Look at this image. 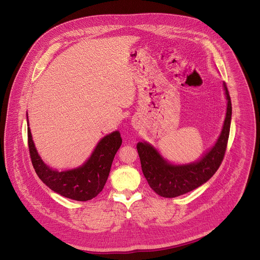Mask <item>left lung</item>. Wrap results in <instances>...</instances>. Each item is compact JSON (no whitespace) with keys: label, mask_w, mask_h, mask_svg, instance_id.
Masks as SVG:
<instances>
[{"label":"left lung","mask_w":260,"mask_h":260,"mask_svg":"<svg viewBox=\"0 0 260 260\" xmlns=\"http://www.w3.org/2000/svg\"><path fill=\"white\" fill-rule=\"evenodd\" d=\"M223 91L227 101L221 132L211 148L190 163L175 164L147 141L137 143L141 168L149 186L160 196L173 198L188 193L207 182L222 162L229 137L232 107L225 83Z\"/></svg>","instance_id":"1"}]
</instances>
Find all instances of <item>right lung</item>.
Masks as SVG:
<instances>
[{
	"mask_svg": "<svg viewBox=\"0 0 260 260\" xmlns=\"http://www.w3.org/2000/svg\"><path fill=\"white\" fill-rule=\"evenodd\" d=\"M27 124L28 143L33 166L39 178L51 190L77 201L91 200L103 190L115 154L122 144V138L118 130L100 139L90 157L82 165L58 171L47 165L39 155L29 127L28 113Z\"/></svg>",
	"mask_w": 260,
	"mask_h": 260,
	"instance_id": "obj_1",
	"label": "right lung"
}]
</instances>
